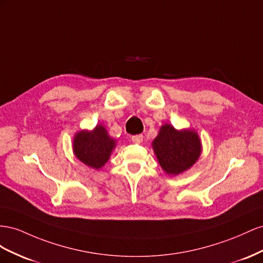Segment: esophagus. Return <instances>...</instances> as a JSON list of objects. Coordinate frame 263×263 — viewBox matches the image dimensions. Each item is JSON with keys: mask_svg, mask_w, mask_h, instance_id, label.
<instances>
[{"mask_svg": "<svg viewBox=\"0 0 263 263\" xmlns=\"http://www.w3.org/2000/svg\"><path fill=\"white\" fill-rule=\"evenodd\" d=\"M131 141L133 142V143L140 144L141 142L143 141V136H142V134H138V136H133V137L131 138Z\"/></svg>", "mask_w": 263, "mask_h": 263, "instance_id": "esophagus-1", "label": "esophagus"}]
</instances>
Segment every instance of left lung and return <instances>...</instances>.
<instances>
[{"mask_svg": "<svg viewBox=\"0 0 263 263\" xmlns=\"http://www.w3.org/2000/svg\"><path fill=\"white\" fill-rule=\"evenodd\" d=\"M152 148L162 170L170 176H176L190 170L202 151L201 141L194 129L177 130L165 123L152 142Z\"/></svg>", "mask_w": 263, "mask_h": 263, "instance_id": "8db88e82", "label": "left lung"}]
</instances>
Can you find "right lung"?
Here are the masks:
<instances>
[{
	"instance_id": "right-lung-1",
	"label": "right lung",
	"mask_w": 263,
	"mask_h": 263,
	"mask_svg": "<svg viewBox=\"0 0 263 263\" xmlns=\"http://www.w3.org/2000/svg\"><path fill=\"white\" fill-rule=\"evenodd\" d=\"M117 140L109 136L106 126L99 123L92 130H80L73 136L72 152L88 167L100 170L104 166L115 147Z\"/></svg>"
}]
</instances>
